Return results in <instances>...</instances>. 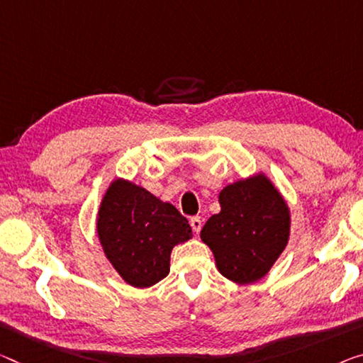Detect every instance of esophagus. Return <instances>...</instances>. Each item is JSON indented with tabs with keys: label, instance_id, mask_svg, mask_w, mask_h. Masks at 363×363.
I'll return each mask as SVG.
<instances>
[{
	"label": "esophagus",
	"instance_id": "1",
	"mask_svg": "<svg viewBox=\"0 0 363 363\" xmlns=\"http://www.w3.org/2000/svg\"><path fill=\"white\" fill-rule=\"evenodd\" d=\"M189 224H191V228L194 233H199L201 227H203V220H201L199 216H194V217H191V220H189Z\"/></svg>",
	"mask_w": 363,
	"mask_h": 363
}]
</instances>
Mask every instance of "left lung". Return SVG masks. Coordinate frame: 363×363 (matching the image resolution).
<instances>
[{
    "instance_id": "1",
    "label": "left lung",
    "mask_w": 363,
    "mask_h": 363,
    "mask_svg": "<svg viewBox=\"0 0 363 363\" xmlns=\"http://www.w3.org/2000/svg\"><path fill=\"white\" fill-rule=\"evenodd\" d=\"M220 213L209 217L201 240L228 281L253 284L264 277L291 237V209L263 172L227 185L219 193Z\"/></svg>"
}]
</instances>
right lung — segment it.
Masks as SVG:
<instances>
[{
  "mask_svg": "<svg viewBox=\"0 0 363 363\" xmlns=\"http://www.w3.org/2000/svg\"><path fill=\"white\" fill-rule=\"evenodd\" d=\"M96 230L110 264L138 289L162 281L170 271L172 250L193 237L174 204L125 178H115L105 189Z\"/></svg>",
  "mask_w": 363,
  "mask_h": 363,
  "instance_id": "add662e5",
  "label": "right lung"
}]
</instances>
